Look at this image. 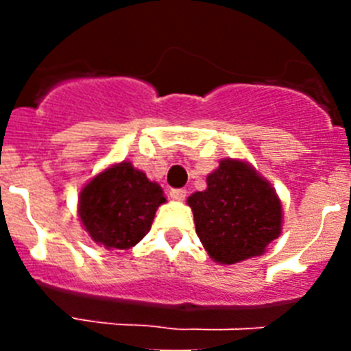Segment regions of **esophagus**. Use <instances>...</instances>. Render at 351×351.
<instances>
[{"mask_svg":"<svg viewBox=\"0 0 351 351\" xmlns=\"http://www.w3.org/2000/svg\"><path fill=\"white\" fill-rule=\"evenodd\" d=\"M186 193H188V191H186L184 188H173V190H170V198L181 202V200H184L186 198Z\"/></svg>","mask_w":351,"mask_h":351,"instance_id":"34e87169","label":"esophagus"}]
</instances>
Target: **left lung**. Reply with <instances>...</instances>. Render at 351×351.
<instances>
[{
  "label": "left lung",
  "instance_id": "8db88e82",
  "mask_svg": "<svg viewBox=\"0 0 351 351\" xmlns=\"http://www.w3.org/2000/svg\"><path fill=\"white\" fill-rule=\"evenodd\" d=\"M188 206L209 256L225 265L262 255L281 234L280 198L244 161L223 160Z\"/></svg>",
  "mask_w": 351,
  "mask_h": 351
}]
</instances>
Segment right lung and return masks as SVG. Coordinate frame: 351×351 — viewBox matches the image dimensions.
Masks as SVG:
<instances>
[{
    "label": "right lung",
    "instance_id": "obj_1",
    "mask_svg": "<svg viewBox=\"0 0 351 351\" xmlns=\"http://www.w3.org/2000/svg\"><path fill=\"white\" fill-rule=\"evenodd\" d=\"M163 191L145 173L123 161L98 173L84 186L79 216L96 244L107 250H130L151 230Z\"/></svg>",
    "mask_w": 351,
    "mask_h": 351
}]
</instances>
